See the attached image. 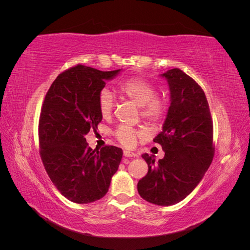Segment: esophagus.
Wrapping results in <instances>:
<instances>
[{
	"label": "esophagus",
	"instance_id": "34e87169",
	"mask_svg": "<svg viewBox=\"0 0 250 250\" xmlns=\"http://www.w3.org/2000/svg\"><path fill=\"white\" fill-rule=\"evenodd\" d=\"M123 155L126 156V157H137V156H138L135 153L130 152V151H127V150H124V151H123Z\"/></svg>",
	"mask_w": 250,
	"mask_h": 250
}]
</instances>
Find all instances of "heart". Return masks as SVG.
I'll list each match as a JSON object with an SVG mask.
<instances>
[{"label": "heart", "instance_id": "heart-1", "mask_svg": "<svg viewBox=\"0 0 250 250\" xmlns=\"http://www.w3.org/2000/svg\"><path fill=\"white\" fill-rule=\"evenodd\" d=\"M119 93L141 107V116L149 123L157 124L164 119L166 102L156 96V88L146 79L133 77L119 85ZM98 106L103 118H108L115 107V101L107 89H102L98 96ZM146 132L142 129L121 125L115 131V138L125 147L134 146L139 138H145Z\"/></svg>", "mask_w": 250, "mask_h": 250}]
</instances>
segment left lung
<instances>
[{
	"label": "left lung",
	"mask_w": 250,
	"mask_h": 250,
	"mask_svg": "<svg viewBox=\"0 0 250 250\" xmlns=\"http://www.w3.org/2000/svg\"><path fill=\"white\" fill-rule=\"evenodd\" d=\"M170 88V107L163 131L153 142L165 156L155 162L147 153L148 173L140 179L141 197L156 206H173L190 194L213 161V121L206 94L193 78L179 69L162 75Z\"/></svg>",
	"instance_id": "left-lung-1"
}]
</instances>
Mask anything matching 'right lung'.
<instances>
[{
    "label": "right lung",
    "mask_w": 250,
    "mask_h": 250,
    "mask_svg": "<svg viewBox=\"0 0 250 250\" xmlns=\"http://www.w3.org/2000/svg\"><path fill=\"white\" fill-rule=\"evenodd\" d=\"M121 70L102 72L78 64L59 74L44 97L40 116V153L50 179L65 198L90 203L104 197L123 151L88 147L85 135L102 116L98 96Z\"/></svg>",
    "instance_id": "right-lung-1"
}]
</instances>
